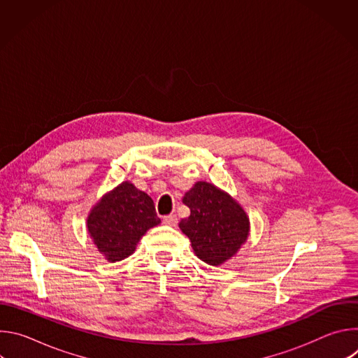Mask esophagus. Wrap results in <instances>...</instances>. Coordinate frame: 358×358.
<instances>
[{
  "mask_svg": "<svg viewBox=\"0 0 358 358\" xmlns=\"http://www.w3.org/2000/svg\"><path fill=\"white\" fill-rule=\"evenodd\" d=\"M163 222H164L166 225H169V227H176V225L178 224V218H177L176 214H170V215H166V217L163 218Z\"/></svg>",
  "mask_w": 358,
  "mask_h": 358,
  "instance_id": "34e87169",
  "label": "esophagus"
}]
</instances>
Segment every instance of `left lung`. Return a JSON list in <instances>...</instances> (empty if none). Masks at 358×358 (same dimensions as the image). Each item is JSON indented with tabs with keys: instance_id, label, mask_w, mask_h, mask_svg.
<instances>
[{
	"instance_id": "obj_1",
	"label": "left lung",
	"mask_w": 358,
	"mask_h": 358,
	"mask_svg": "<svg viewBox=\"0 0 358 358\" xmlns=\"http://www.w3.org/2000/svg\"><path fill=\"white\" fill-rule=\"evenodd\" d=\"M188 218L178 224L196 257L218 266L232 259L249 236L250 222L241 203L227 191L207 181H196L182 196Z\"/></svg>"
}]
</instances>
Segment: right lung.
Masks as SVG:
<instances>
[{
  "mask_svg": "<svg viewBox=\"0 0 358 358\" xmlns=\"http://www.w3.org/2000/svg\"><path fill=\"white\" fill-rule=\"evenodd\" d=\"M160 222L152 199L130 181H123L90 208L86 228L105 259L119 262L129 258L141 236Z\"/></svg>",
  "mask_w": 358,
  "mask_h": 358,
  "instance_id": "right-lung-1",
  "label": "right lung"
}]
</instances>
